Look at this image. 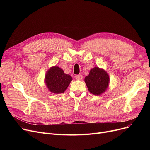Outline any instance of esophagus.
<instances>
[{"instance_id":"1","label":"esophagus","mask_w":150,"mask_h":150,"mask_svg":"<svg viewBox=\"0 0 150 150\" xmlns=\"http://www.w3.org/2000/svg\"><path fill=\"white\" fill-rule=\"evenodd\" d=\"M75 77L78 80H81L83 79V76L81 75H75Z\"/></svg>"}]
</instances>
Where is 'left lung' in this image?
I'll return each mask as SVG.
<instances>
[{
  "instance_id": "1",
  "label": "left lung",
  "mask_w": 150,
  "mask_h": 150,
  "mask_svg": "<svg viewBox=\"0 0 150 150\" xmlns=\"http://www.w3.org/2000/svg\"><path fill=\"white\" fill-rule=\"evenodd\" d=\"M88 90L93 95H100L103 93L109 84V78L103 69L94 67L90 70L88 76L84 79Z\"/></svg>"
}]
</instances>
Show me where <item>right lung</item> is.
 I'll return each instance as SVG.
<instances>
[{
	"mask_svg": "<svg viewBox=\"0 0 150 150\" xmlns=\"http://www.w3.org/2000/svg\"><path fill=\"white\" fill-rule=\"evenodd\" d=\"M72 80L70 75L64 74L58 66L52 67L46 74L45 82L49 91L54 93L64 92Z\"/></svg>",
	"mask_w": 150,
	"mask_h": 150,
	"instance_id": "add662e5",
	"label": "right lung"
}]
</instances>
